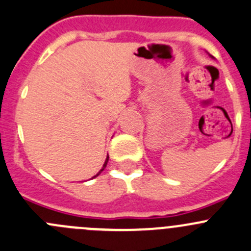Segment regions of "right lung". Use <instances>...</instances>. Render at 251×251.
<instances>
[{
  "mask_svg": "<svg viewBox=\"0 0 251 251\" xmlns=\"http://www.w3.org/2000/svg\"><path fill=\"white\" fill-rule=\"evenodd\" d=\"M108 160H109V155H108V158H106L105 163H104V165H103V169H101V170H100V172H99V173H98V174H97V175H96V176H98V175H99V174H100V173H101V172H103V170H104V168H105V167H106V164H108ZM96 176H94V177H96Z\"/></svg>",
  "mask_w": 251,
  "mask_h": 251,
  "instance_id": "obj_1",
  "label": "right lung"
}]
</instances>
